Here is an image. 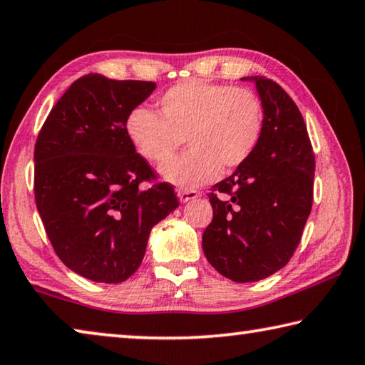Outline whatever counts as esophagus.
<instances>
[{
    "mask_svg": "<svg viewBox=\"0 0 365 365\" xmlns=\"http://www.w3.org/2000/svg\"><path fill=\"white\" fill-rule=\"evenodd\" d=\"M199 195H200V192H199V190H195V189H178V197H179V200L182 202V204H184V202L197 199Z\"/></svg>",
    "mask_w": 365,
    "mask_h": 365,
    "instance_id": "1",
    "label": "esophagus"
}]
</instances>
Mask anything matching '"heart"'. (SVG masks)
Instances as JSON below:
<instances>
[{"label": "heart", "mask_w": 365, "mask_h": 365, "mask_svg": "<svg viewBox=\"0 0 365 365\" xmlns=\"http://www.w3.org/2000/svg\"><path fill=\"white\" fill-rule=\"evenodd\" d=\"M124 128L137 153L152 163H165L186 138L191 148L161 166V176L195 187L252 157L264 133V110L249 88L189 79L161 95L158 113L135 106Z\"/></svg>", "instance_id": "b5f03b06"}]
</instances>
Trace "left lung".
<instances>
[{"label":"left lung","mask_w":365,"mask_h":365,"mask_svg":"<svg viewBox=\"0 0 365 365\" xmlns=\"http://www.w3.org/2000/svg\"><path fill=\"white\" fill-rule=\"evenodd\" d=\"M254 81L264 133L246 163L212 186L213 220L202 236L210 265L236 283L264 279L288 264L312 210L315 157L306 123L277 82Z\"/></svg>","instance_id":"1"}]
</instances>
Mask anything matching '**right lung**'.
I'll return each instance as SVG.
<instances>
[{"label": "right lung", "mask_w": 365, "mask_h": 365, "mask_svg": "<svg viewBox=\"0 0 365 365\" xmlns=\"http://www.w3.org/2000/svg\"><path fill=\"white\" fill-rule=\"evenodd\" d=\"M155 87L82 76L53 106L35 142L34 194L46 236L63 264L92 282L121 283L134 274L152 228L179 205L124 128Z\"/></svg>", "instance_id": "1"}]
</instances>
